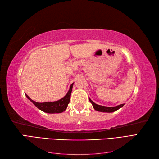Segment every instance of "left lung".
<instances>
[{"label": "left lung", "instance_id": "8db88e82", "mask_svg": "<svg viewBox=\"0 0 159 159\" xmlns=\"http://www.w3.org/2000/svg\"><path fill=\"white\" fill-rule=\"evenodd\" d=\"M89 100L90 101V102L92 104L93 109L98 111H100V112H105V113H112L116 111L117 110H118L119 109H120L121 107H122L124 104H120V105L116 106V107H104V106H101V105H98L96 103H94L93 101L91 100L89 98Z\"/></svg>", "mask_w": 159, "mask_h": 159}]
</instances>
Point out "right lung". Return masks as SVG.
<instances>
[{"mask_svg": "<svg viewBox=\"0 0 159 159\" xmlns=\"http://www.w3.org/2000/svg\"><path fill=\"white\" fill-rule=\"evenodd\" d=\"M73 84L74 83L71 85L68 92L67 93L66 95L64 96L63 98L60 99L59 100L55 101V102H46L42 103L37 102L35 101L30 98L28 95H26V96L27 97V98L29 100H31V102L34 104V105L36 107H38L39 109L43 111V112L48 113H60L63 112V111L67 109V105H68V104L70 102L71 92H72V90Z\"/></svg>", "mask_w": 159, "mask_h": 159, "instance_id": "1", "label": "right lung"}]
</instances>
